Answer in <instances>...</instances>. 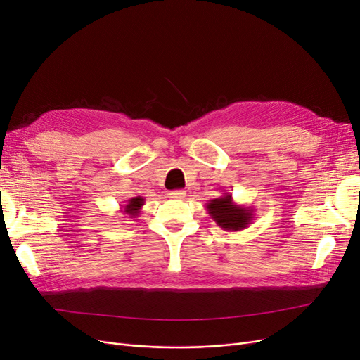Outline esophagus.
Listing matches in <instances>:
<instances>
[{
	"mask_svg": "<svg viewBox=\"0 0 360 360\" xmlns=\"http://www.w3.org/2000/svg\"><path fill=\"white\" fill-rule=\"evenodd\" d=\"M184 197H186V192L184 191H171L169 192V198H172V200H183Z\"/></svg>",
	"mask_w": 360,
	"mask_h": 360,
	"instance_id": "1",
	"label": "esophagus"
}]
</instances>
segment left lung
Here are the masks:
<instances>
[{
	"instance_id": "obj_1",
	"label": "left lung",
	"mask_w": 360,
	"mask_h": 360,
	"mask_svg": "<svg viewBox=\"0 0 360 360\" xmlns=\"http://www.w3.org/2000/svg\"><path fill=\"white\" fill-rule=\"evenodd\" d=\"M205 209L212 219L225 231H240L252 224L255 217L254 207L237 204L228 192L222 197L210 200Z\"/></svg>"
}]
</instances>
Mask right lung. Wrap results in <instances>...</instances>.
I'll return each mask as SVG.
<instances>
[{
    "label": "right lung",
    "mask_w": 360,
    "mask_h": 360,
    "mask_svg": "<svg viewBox=\"0 0 360 360\" xmlns=\"http://www.w3.org/2000/svg\"><path fill=\"white\" fill-rule=\"evenodd\" d=\"M146 200L143 197H134L127 200L126 204L122 205V212L124 214H127L129 217H136L139 216L141 210H143V205H144Z\"/></svg>",
    "instance_id": "obj_1"
}]
</instances>
